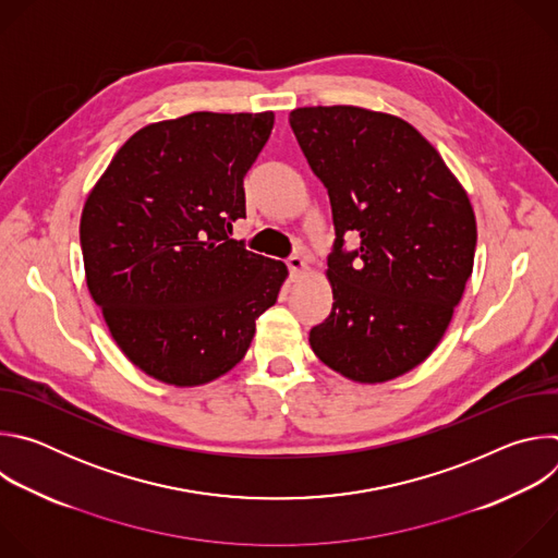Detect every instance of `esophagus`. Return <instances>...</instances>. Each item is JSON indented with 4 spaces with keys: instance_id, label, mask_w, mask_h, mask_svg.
Wrapping results in <instances>:
<instances>
[{
    "instance_id": "34e87169",
    "label": "esophagus",
    "mask_w": 558,
    "mask_h": 558,
    "mask_svg": "<svg viewBox=\"0 0 558 558\" xmlns=\"http://www.w3.org/2000/svg\"><path fill=\"white\" fill-rule=\"evenodd\" d=\"M287 265H289V271H291L293 278H302V276H306V274L311 271L308 260H306L304 256H291V258L287 260Z\"/></svg>"
}]
</instances>
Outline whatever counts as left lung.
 <instances>
[{
    "mask_svg": "<svg viewBox=\"0 0 558 558\" xmlns=\"http://www.w3.org/2000/svg\"><path fill=\"white\" fill-rule=\"evenodd\" d=\"M315 177L329 192L336 245L333 308L308 333L317 360L360 384L420 366L441 342L474 265L468 192L404 119L360 106L289 114ZM361 235L344 253L343 233Z\"/></svg>",
    "mask_w": 558,
    "mask_h": 558,
    "instance_id": "obj_1",
    "label": "left lung"
}]
</instances>
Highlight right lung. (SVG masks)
Wrapping results in <instances>:
<instances>
[{
    "label": "right lung",
    "instance_id": "obj_1",
    "mask_svg": "<svg viewBox=\"0 0 558 558\" xmlns=\"http://www.w3.org/2000/svg\"><path fill=\"white\" fill-rule=\"evenodd\" d=\"M274 112H192L134 132L90 190L86 282L145 375L203 386L241 362L289 269L229 238Z\"/></svg>",
    "mask_w": 558,
    "mask_h": 558
}]
</instances>
